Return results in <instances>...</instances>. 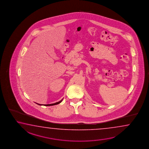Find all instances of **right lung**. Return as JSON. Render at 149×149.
Instances as JSON below:
<instances>
[{"instance_id":"obj_1","label":"right lung","mask_w":149,"mask_h":149,"mask_svg":"<svg viewBox=\"0 0 149 149\" xmlns=\"http://www.w3.org/2000/svg\"><path fill=\"white\" fill-rule=\"evenodd\" d=\"M63 99L62 100H61L60 101H59V102H56L55 103H52V104H45L44 106H54V105H56V104H58L59 103H61V102L63 101ZM38 104H39V105H40V106H41V105H42V104H39V103H37Z\"/></svg>"}]
</instances>
